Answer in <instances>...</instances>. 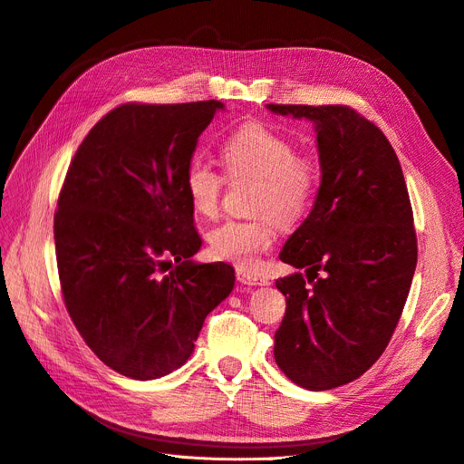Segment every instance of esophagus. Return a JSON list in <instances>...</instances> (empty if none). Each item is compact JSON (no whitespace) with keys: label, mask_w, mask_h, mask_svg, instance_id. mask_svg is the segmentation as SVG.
<instances>
[{"label":"esophagus","mask_w":464,"mask_h":464,"mask_svg":"<svg viewBox=\"0 0 464 464\" xmlns=\"http://www.w3.org/2000/svg\"><path fill=\"white\" fill-rule=\"evenodd\" d=\"M237 279L245 283V285H267V283H270L266 277H262L258 274H252L248 270H241V267H237Z\"/></svg>","instance_id":"esophagus-1"}]
</instances>
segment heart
Listing matches in <instances>:
<instances>
[{
	"label": "heart",
	"mask_w": 464,
	"mask_h": 464,
	"mask_svg": "<svg viewBox=\"0 0 464 464\" xmlns=\"http://www.w3.org/2000/svg\"><path fill=\"white\" fill-rule=\"evenodd\" d=\"M221 158L231 179H256L252 219H235L208 235L212 256L252 270L262 252L277 238V221L283 227L296 226L312 210L322 183L320 161L260 121H246L221 142ZM185 194L192 210L202 218H216L221 208L226 177L202 158H192L185 168Z\"/></svg>",
	"instance_id": "1"
}]
</instances>
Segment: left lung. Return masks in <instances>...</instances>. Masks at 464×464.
<instances>
[{
	"label": "left lung",
	"mask_w": 464,
	"mask_h": 464,
	"mask_svg": "<svg viewBox=\"0 0 464 464\" xmlns=\"http://www.w3.org/2000/svg\"><path fill=\"white\" fill-rule=\"evenodd\" d=\"M316 123L322 185L279 260L306 267L276 281L287 310L279 370L310 392L349 383L378 361L405 308L416 267L412 206L385 134L349 106L267 103Z\"/></svg>",
	"instance_id": "8db88e82"
}]
</instances>
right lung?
<instances>
[{
  "instance_id": "add662e5",
  "label": "right lung",
  "mask_w": 464,
  "mask_h": 464,
  "mask_svg": "<svg viewBox=\"0 0 464 464\" xmlns=\"http://www.w3.org/2000/svg\"><path fill=\"white\" fill-rule=\"evenodd\" d=\"M218 100L129 102L103 115L59 190L53 238L63 303L100 361L132 380L187 362L202 324L235 285L202 246L185 168Z\"/></svg>"
}]
</instances>
